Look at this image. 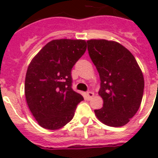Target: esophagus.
<instances>
[{
  "label": "esophagus",
  "instance_id": "34e87169",
  "mask_svg": "<svg viewBox=\"0 0 158 158\" xmlns=\"http://www.w3.org/2000/svg\"><path fill=\"white\" fill-rule=\"evenodd\" d=\"M86 96L89 99H91L94 96V93H92V92H88V93L86 94Z\"/></svg>",
  "mask_w": 158,
  "mask_h": 158
}]
</instances>
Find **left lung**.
<instances>
[{
  "label": "left lung",
  "instance_id": "8db88e82",
  "mask_svg": "<svg viewBox=\"0 0 158 158\" xmlns=\"http://www.w3.org/2000/svg\"><path fill=\"white\" fill-rule=\"evenodd\" d=\"M91 60L99 73V96L103 106L94 110L104 125L120 127L136 114L142 102L144 79L133 54L115 41H87Z\"/></svg>",
  "mask_w": 158,
  "mask_h": 158
}]
</instances>
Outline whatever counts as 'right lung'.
I'll use <instances>...</instances> for the list:
<instances>
[{"label": "right lung", "mask_w": 158, "mask_h": 158, "mask_svg": "<svg viewBox=\"0 0 158 158\" xmlns=\"http://www.w3.org/2000/svg\"><path fill=\"white\" fill-rule=\"evenodd\" d=\"M86 49L85 40L56 39L47 43L31 60L24 94L41 127L59 130L74 117L84 98L72 89L71 69Z\"/></svg>", "instance_id": "add662e5"}]
</instances>
